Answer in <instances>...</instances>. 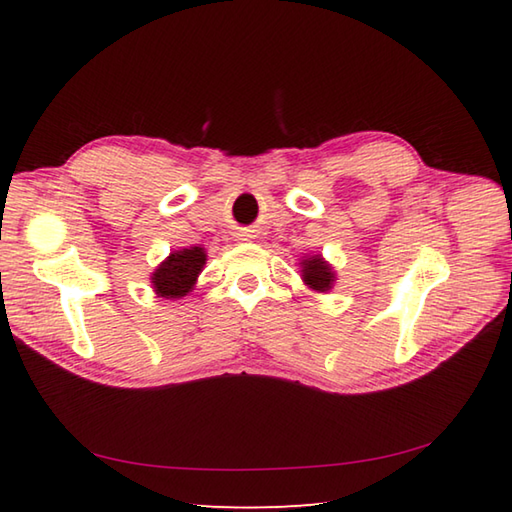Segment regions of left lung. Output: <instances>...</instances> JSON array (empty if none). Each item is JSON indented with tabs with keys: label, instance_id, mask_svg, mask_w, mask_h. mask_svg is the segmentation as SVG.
I'll return each instance as SVG.
<instances>
[{
	"label": "left lung",
	"instance_id": "1",
	"mask_svg": "<svg viewBox=\"0 0 512 512\" xmlns=\"http://www.w3.org/2000/svg\"><path fill=\"white\" fill-rule=\"evenodd\" d=\"M301 279L308 288L317 292H328L334 284V270L321 255H308L301 259Z\"/></svg>",
	"mask_w": 512,
	"mask_h": 512
}]
</instances>
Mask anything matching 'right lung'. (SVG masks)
<instances>
[{"label":"right lung","instance_id":"1","mask_svg":"<svg viewBox=\"0 0 512 512\" xmlns=\"http://www.w3.org/2000/svg\"><path fill=\"white\" fill-rule=\"evenodd\" d=\"M206 264V250L202 246H191L173 253L151 273V286L158 297L180 299L193 290L198 275Z\"/></svg>","mask_w":512,"mask_h":512}]
</instances>
